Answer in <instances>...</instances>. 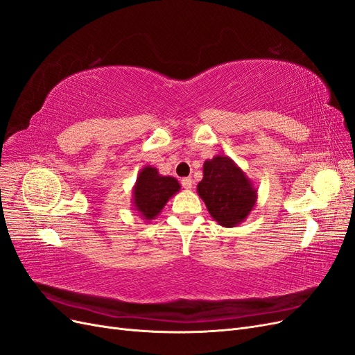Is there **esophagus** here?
I'll use <instances>...</instances> for the list:
<instances>
[{
	"label": "esophagus",
	"mask_w": 355,
	"mask_h": 355,
	"mask_svg": "<svg viewBox=\"0 0 355 355\" xmlns=\"http://www.w3.org/2000/svg\"><path fill=\"white\" fill-rule=\"evenodd\" d=\"M180 184H182V187H184L185 189H191L192 184H194V180H192L191 178H184V179L180 180Z\"/></svg>",
	"instance_id": "esophagus-1"
}]
</instances>
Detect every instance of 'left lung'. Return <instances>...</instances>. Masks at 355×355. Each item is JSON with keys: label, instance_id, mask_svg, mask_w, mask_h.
<instances>
[{"label": "left lung", "instance_id": "obj_1", "mask_svg": "<svg viewBox=\"0 0 355 355\" xmlns=\"http://www.w3.org/2000/svg\"><path fill=\"white\" fill-rule=\"evenodd\" d=\"M197 192L210 216L225 228L237 227L249 216L257 200V189L228 155L204 161Z\"/></svg>", "mask_w": 355, "mask_h": 355}]
</instances>
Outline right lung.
Returning a JSON list of instances; mask_svg holds the SVG:
<instances>
[{"label":"right lung","mask_w":355,"mask_h":355,"mask_svg":"<svg viewBox=\"0 0 355 355\" xmlns=\"http://www.w3.org/2000/svg\"><path fill=\"white\" fill-rule=\"evenodd\" d=\"M179 189L180 185L178 179L171 176H161L155 167L145 166L139 171L132 191L133 210L144 220H153L163 210L167 201L178 194Z\"/></svg>","instance_id":"add662e5"}]
</instances>
